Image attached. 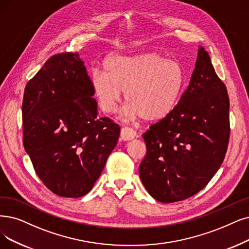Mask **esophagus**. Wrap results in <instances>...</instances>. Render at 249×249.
Listing matches in <instances>:
<instances>
[{
	"mask_svg": "<svg viewBox=\"0 0 249 249\" xmlns=\"http://www.w3.org/2000/svg\"><path fill=\"white\" fill-rule=\"evenodd\" d=\"M136 137V132L130 127H123L121 131V139L123 141H132Z\"/></svg>",
	"mask_w": 249,
	"mask_h": 249,
	"instance_id": "esophagus-1",
	"label": "esophagus"
}]
</instances>
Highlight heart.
<instances>
[{
  "instance_id": "obj_1",
  "label": "heart",
  "mask_w": 249,
  "mask_h": 249,
  "mask_svg": "<svg viewBox=\"0 0 249 249\" xmlns=\"http://www.w3.org/2000/svg\"><path fill=\"white\" fill-rule=\"evenodd\" d=\"M103 65L106 73L96 71L91 75L94 98L103 113L116 112L124 92L127 104L123 117L127 121L158 122L175 110L185 84L180 62L150 52L109 56Z\"/></svg>"
}]
</instances>
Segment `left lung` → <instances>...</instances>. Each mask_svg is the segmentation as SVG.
I'll return each instance as SVG.
<instances>
[{
    "label": "left lung",
    "mask_w": 249,
    "mask_h": 249,
    "mask_svg": "<svg viewBox=\"0 0 249 249\" xmlns=\"http://www.w3.org/2000/svg\"><path fill=\"white\" fill-rule=\"evenodd\" d=\"M229 106L226 86L199 46L190 83L175 110L142 135L147 154L139 174L157 201L187 199L212 180L228 148Z\"/></svg>",
    "instance_id": "8db88e82"
}]
</instances>
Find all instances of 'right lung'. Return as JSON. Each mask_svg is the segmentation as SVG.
<instances>
[{
  "mask_svg": "<svg viewBox=\"0 0 249 249\" xmlns=\"http://www.w3.org/2000/svg\"><path fill=\"white\" fill-rule=\"evenodd\" d=\"M78 53L51 57L25 87L23 145L53 193L78 198L92 190L121 128L100 117Z\"/></svg>",
  "mask_w": 249,
  "mask_h": 249,
  "instance_id": "right-lung-1",
  "label": "right lung"
}]
</instances>
